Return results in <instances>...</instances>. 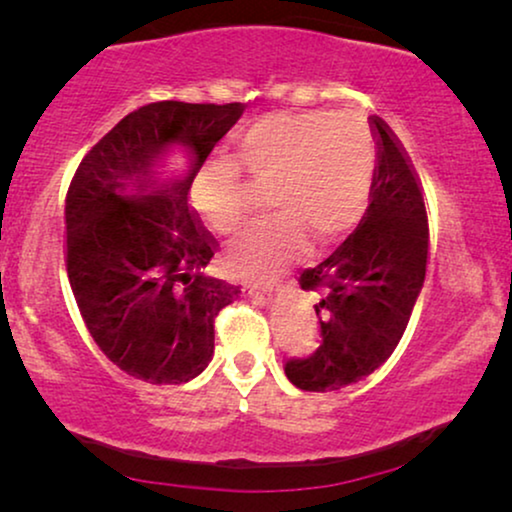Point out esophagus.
I'll return each instance as SVG.
<instances>
[{"label": "esophagus", "mask_w": 512, "mask_h": 512, "mask_svg": "<svg viewBox=\"0 0 512 512\" xmlns=\"http://www.w3.org/2000/svg\"><path fill=\"white\" fill-rule=\"evenodd\" d=\"M275 286H277L275 279H247L249 293H272Z\"/></svg>", "instance_id": "1"}]
</instances>
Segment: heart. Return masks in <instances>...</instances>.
<instances>
[{"label": "heart", "mask_w": 512, "mask_h": 512, "mask_svg": "<svg viewBox=\"0 0 512 512\" xmlns=\"http://www.w3.org/2000/svg\"><path fill=\"white\" fill-rule=\"evenodd\" d=\"M373 132L359 116L333 111L270 114L237 139L230 163H209L193 184V202L216 235L240 233L249 200L240 171L270 191L275 216L230 249L237 272H270L305 249L307 235L331 244L361 221L375 179Z\"/></svg>", "instance_id": "heart-1"}]
</instances>
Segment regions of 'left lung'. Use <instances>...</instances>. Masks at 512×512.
<instances>
[{
  "label": "left lung",
  "instance_id": "obj_1",
  "mask_svg": "<svg viewBox=\"0 0 512 512\" xmlns=\"http://www.w3.org/2000/svg\"><path fill=\"white\" fill-rule=\"evenodd\" d=\"M370 205L352 235L300 286L319 291L317 349L289 359L284 373L305 391H335L359 382L394 354L424 286L429 221L408 153L382 118Z\"/></svg>",
  "mask_w": 512,
  "mask_h": 512
}]
</instances>
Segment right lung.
Segmentation results:
<instances>
[{
  "label": "right lung",
  "mask_w": 512,
  "mask_h": 512,
  "mask_svg": "<svg viewBox=\"0 0 512 512\" xmlns=\"http://www.w3.org/2000/svg\"><path fill=\"white\" fill-rule=\"evenodd\" d=\"M244 104L153 102L121 118L76 167L65 200L67 277L88 333L137 380L184 384L214 354V319L240 286L207 277L216 244L188 191ZM187 170L155 179L167 150Z\"/></svg>",
  "instance_id": "obj_1"
}]
</instances>
